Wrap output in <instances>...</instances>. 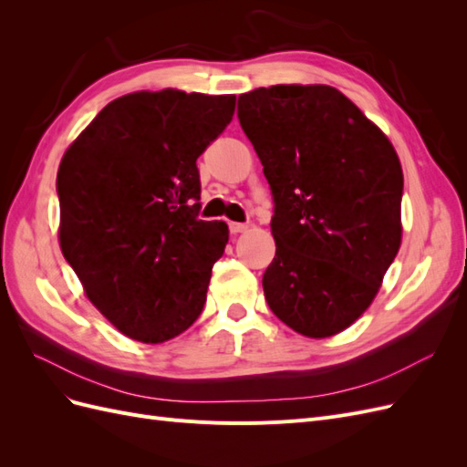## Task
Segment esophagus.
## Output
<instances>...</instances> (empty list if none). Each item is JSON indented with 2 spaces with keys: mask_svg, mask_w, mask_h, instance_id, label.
<instances>
[{
  "mask_svg": "<svg viewBox=\"0 0 467 467\" xmlns=\"http://www.w3.org/2000/svg\"><path fill=\"white\" fill-rule=\"evenodd\" d=\"M249 230V225L247 223H239V222H232L230 223V232L235 235V234H244V232H247Z\"/></svg>",
  "mask_w": 467,
  "mask_h": 467,
  "instance_id": "obj_1",
  "label": "esophagus"
}]
</instances>
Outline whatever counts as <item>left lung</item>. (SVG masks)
Here are the masks:
<instances>
[{
	"mask_svg": "<svg viewBox=\"0 0 467 467\" xmlns=\"http://www.w3.org/2000/svg\"><path fill=\"white\" fill-rule=\"evenodd\" d=\"M237 119L271 185L273 314L304 337L345 331L374 302L401 245L403 171L388 136L329 86L239 95Z\"/></svg>",
	"mask_w": 467,
	"mask_h": 467,
	"instance_id": "left-lung-1",
	"label": "left lung"
}]
</instances>
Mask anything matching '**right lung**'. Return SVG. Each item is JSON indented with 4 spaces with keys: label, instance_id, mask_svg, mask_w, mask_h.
I'll list each match as a JSON object with an SVG mask.
<instances>
[{
    "label": "right lung",
    "instance_id": "add662e5",
    "mask_svg": "<svg viewBox=\"0 0 467 467\" xmlns=\"http://www.w3.org/2000/svg\"><path fill=\"white\" fill-rule=\"evenodd\" d=\"M234 110L235 95H122L60 161V249L89 302L134 341L165 343L202 312L230 232L199 220L196 160Z\"/></svg>",
    "mask_w": 467,
    "mask_h": 467
}]
</instances>
